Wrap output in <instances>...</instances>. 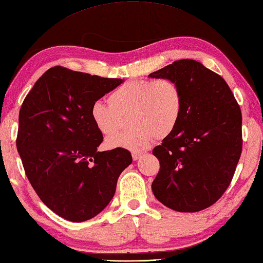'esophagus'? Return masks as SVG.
<instances>
[{
  "mask_svg": "<svg viewBox=\"0 0 263 263\" xmlns=\"http://www.w3.org/2000/svg\"><path fill=\"white\" fill-rule=\"evenodd\" d=\"M132 155H133V160L134 161H137V160H139L143 156V153H142V152H133Z\"/></svg>",
  "mask_w": 263,
  "mask_h": 263,
  "instance_id": "34e87169",
  "label": "esophagus"
}]
</instances>
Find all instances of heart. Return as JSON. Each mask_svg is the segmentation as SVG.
<instances>
[{
	"instance_id": "b5f03b06",
	"label": "heart",
	"mask_w": 263,
	"mask_h": 263,
	"mask_svg": "<svg viewBox=\"0 0 263 263\" xmlns=\"http://www.w3.org/2000/svg\"><path fill=\"white\" fill-rule=\"evenodd\" d=\"M108 103L98 101L91 118L104 136L118 132L124 119L129 128L106 141L107 148L143 149L154 138H164L177 127L182 111V96L170 79L136 80L120 85L108 96Z\"/></svg>"
}]
</instances>
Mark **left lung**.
<instances>
[{
    "label": "left lung",
    "instance_id": "1",
    "mask_svg": "<svg viewBox=\"0 0 263 263\" xmlns=\"http://www.w3.org/2000/svg\"><path fill=\"white\" fill-rule=\"evenodd\" d=\"M180 87L177 127L153 149L161 168L152 183L155 198L181 213L202 211L230 185L242 152V114L225 80L194 60L151 73Z\"/></svg>",
    "mask_w": 263,
    "mask_h": 263
}]
</instances>
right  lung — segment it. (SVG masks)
I'll return each instance as SVG.
<instances>
[{
  "label": "right lung",
  "mask_w": 263,
  "mask_h": 263,
  "mask_svg": "<svg viewBox=\"0 0 263 263\" xmlns=\"http://www.w3.org/2000/svg\"><path fill=\"white\" fill-rule=\"evenodd\" d=\"M122 82L55 66L23 100L16 148L28 180L45 205L69 221L101 213L133 162L125 148L98 151L103 136L91 118L93 104Z\"/></svg>",
  "instance_id": "obj_1"
}]
</instances>
